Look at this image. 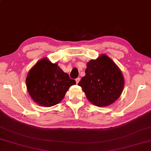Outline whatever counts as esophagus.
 Masks as SVG:
<instances>
[{
	"label": "esophagus",
	"instance_id": "obj_1",
	"mask_svg": "<svg viewBox=\"0 0 151 151\" xmlns=\"http://www.w3.org/2000/svg\"><path fill=\"white\" fill-rule=\"evenodd\" d=\"M79 81H80V78H78L76 79V83L77 84H78Z\"/></svg>",
	"mask_w": 151,
	"mask_h": 151
}]
</instances>
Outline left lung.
Instances as JSON below:
<instances>
[{"instance_id":"left-lung-1","label":"left lung","mask_w":151,"mask_h":151,"mask_svg":"<svg viewBox=\"0 0 151 151\" xmlns=\"http://www.w3.org/2000/svg\"><path fill=\"white\" fill-rule=\"evenodd\" d=\"M90 102L107 106L120 97L124 87V78L120 68L104 54L87 63L85 76L78 83Z\"/></svg>"}]
</instances>
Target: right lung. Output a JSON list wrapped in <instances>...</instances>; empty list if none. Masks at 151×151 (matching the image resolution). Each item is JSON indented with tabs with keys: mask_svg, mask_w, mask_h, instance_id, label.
I'll use <instances>...</instances> for the list:
<instances>
[{
	"mask_svg": "<svg viewBox=\"0 0 151 151\" xmlns=\"http://www.w3.org/2000/svg\"><path fill=\"white\" fill-rule=\"evenodd\" d=\"M25 81L32 100L45 107L58 104L69 88L76 83L58 63H52L47 57L41 59L31 68Z\"/></svg>",
	"mask_w": 151,
	"mask_h": 151,
	"instance_id": "1",
	"label": "right lung"
}]
</instances>
